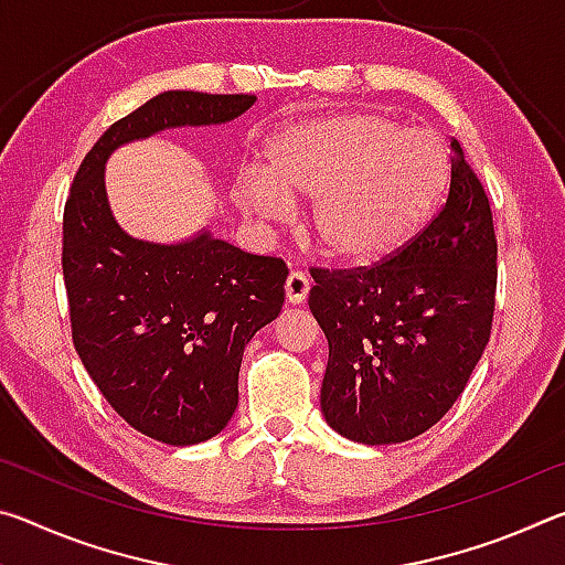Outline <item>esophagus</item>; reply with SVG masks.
<instances>
[{
	"label": "esophagus",
	"mask_w": 565,
	"mask_h": 565,
	"mask_svg": "<svg viewBox=\"0 0 565 565\" xmlns=\"http://www.w3.org/2000/svg\"><path fill=\"white\" fill-rule=\"evenodd\" d=\"M286 299H289V303H303L306 296H309V279H306V274L301 271H291L289 276H286Z\"/></svg>",
	"instance_id": "1"
}]
</instances>
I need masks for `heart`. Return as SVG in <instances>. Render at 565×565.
<instances>
[{"label":"heart","instance_id":"1","mask_svg":"<svg viewBox=\"0 0 565 565\" xmlns=\"http://www.w3.org/2000/svg\"><path fill=\"white\" fill-rule=\"evenodd\" d=\"M448 174L446 151L424 129L381 114H331L289 124L266 141L259 174L234 191L244 214L279 222L309 202V234L343 264L381 259L424 222Z\"/></svg>","mask_w":565,"mask_h":565}]
</instances>
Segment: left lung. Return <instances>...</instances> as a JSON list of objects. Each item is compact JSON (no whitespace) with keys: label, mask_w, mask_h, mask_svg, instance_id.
Returning <instances> with one entry per match:
<instances>
[{"label":"left lung","mask_w":565,"mask_h":565,"mask_svg":"<svg viewBox=\"0 0 565 565\" xmlns=\"http://www.w3.org/2000/svg\"><path fill=\"white\" fill-rule=\"evenodd\" d=\"M493 214L451 141V186L424 232L361 269H311L309 309L329 341L321 411L333 431L384 446L446 416L491 339Z\"/></svg>","instance_id":"left-lung-1"}]
</instances>
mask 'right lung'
Wrapping results in <instances>:
<instances>
[{"label":"right lung","instance_id":"add662e5","mask_svg":"<svg viewBox=\"0 0 565 565\" xmlns=\"http://www.w3.org/2000/svg\"><path fill=\"white\" fill-rule=\"evenodd\" d=\"M254 102V94H157L102 134L64 206L74 349L109 406L169 446L209 441L232 420L244 349L279 317L289 269L209 228L179 244L129 236L109 209L104 164L129 141L226 124Z\"/></svg>","mask_w":565,"mask_h":565}]
</instances>
